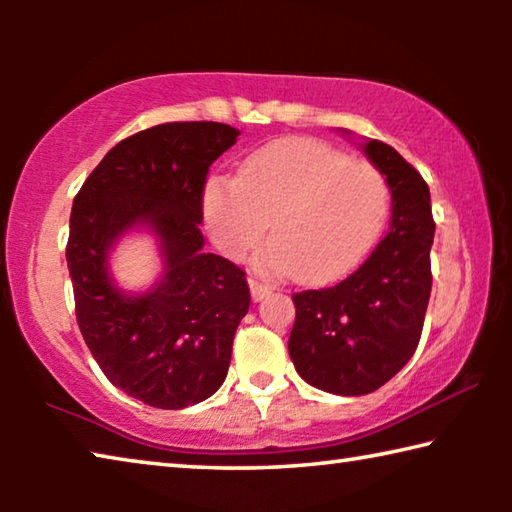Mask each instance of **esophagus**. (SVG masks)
Returning a JSON list of instances; mask_svg holds the SVG:
<instances>
[{"label":"esophagus","mask_w":512,"mask_h":512,"mask_svg":"<svg viewBox=\"0 0 512 512\" xmlns=\"http://www.w3.org/2000/svg\"><path fill=\"white\" fill-rule=\"evenodd\" d=\"M248 284H250V293H253V300H262L266 293H271L273 287L268 282H259L257 277H248Z\"/></svg>","instance_id":"34e87169"}]
</instances>
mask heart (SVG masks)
<instances>
[{
    "mask_svg": "<svg viewBox=\"0 0 512 512\" xmlns=\"http://www.w3.org/2000/svg\"><path fill=\"white\" fill-rule=\"evenodd\" d=\"M391 189L375 164L314 140H277L241 164L239 178L205 185L203 216L216 246L244 257L264 237L257 266L329 280L357 266L384 228Z\"/></svg>",
    "mask_w": 512,
    "mask_h": 512,
    "instance_id": "heart-1",
    "label": "heart"
}]
</instances>
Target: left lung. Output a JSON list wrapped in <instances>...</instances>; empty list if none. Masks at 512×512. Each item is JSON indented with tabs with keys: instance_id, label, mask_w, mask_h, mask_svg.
<instances>
[{
	"instance_id": "left-lung-1",
	"label": "left lung",
	"mask_w": 512,
	"mask_h": 512,
	"mask_svg": "<svg viewBox=\"0 0 512 512\" xmlns=\"http://www.w3.org/2000/svg\"><path fill=\"white\" fill-rule=\"evenodd\" d=\"M350 135L348 131H341ZM361 151L391 189V228L339 284L293 293L289 354L298 375L325 393L368 395L395 377L418 348L431 296L436 223L422 176L393 146L363 140Z\"/></svg>"
}]
</instances>
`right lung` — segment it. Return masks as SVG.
Segmentation results:
<instances>
[{"instance_id":"add662e5","label":"right lung","mask_w":512,"mask_h":512,"mask_svg":"<svg viewBox=\"0 0 512 512\" xmlns=\"http://www.w3.org/2000/svg\"><path fill=\"white\" fill-rule=\"evenodd\" d=\"M239 135L216 121L146 128L110 149L74 198L67 268L76 323L110 384L155 409H185L219 391L248 314L246 273L205 253L201 232L207 169ZM131 231L156 239L163 264L144 292L121 290L109 268Z\"/></svg>"}]
</instances>
